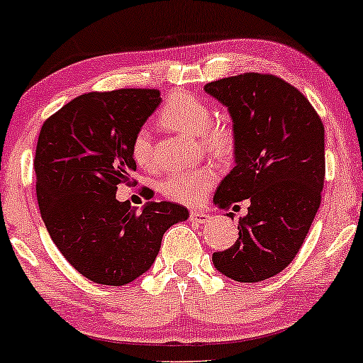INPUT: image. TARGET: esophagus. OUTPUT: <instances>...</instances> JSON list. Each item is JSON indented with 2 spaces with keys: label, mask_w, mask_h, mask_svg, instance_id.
Here are the masks:
<instances>
[{
  "label": "esophagus",
  "mask_w": 363,
  "mask_h": 363,
  "mask_svg": "<svg viewBox=\"0 0 363 363\" xmlns=\"http://www.w3.org/2000/svg\"><path fill=\"white\" fill-rule=\"evenodd\" d=\"M189 220L193 223H206L208 220H210V215L205 213V211H201V210H193L189 213Z\"/></svg>",
  "instance_id": "esophagus-1"
}]
</instances>
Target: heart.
<instances>
[{
	"label": "heart",
	"instance_id": "heart-1",
	"mask_svg": "<svg viewBox=\"0 0 363 363\" xmlns=\"http://www.w3.org/2000/svg\"><path fill=\"white\" fill-rule=\"evenodd\" d=\"M160 123L174 131L199 136V141L211 155L227 157L234 147V129L223 121H213V109L196 95L177 91L169 97L160 111ZM131 157L141 169L153 167L152 138L147 129H140L131 140ZM215 170L196 167L177 170L162 181L160 191L165 198L181 205H196L215 184Z\"/></svg>",
	"mask_w": 363,
	"mask_h": 363
}]
</instances>
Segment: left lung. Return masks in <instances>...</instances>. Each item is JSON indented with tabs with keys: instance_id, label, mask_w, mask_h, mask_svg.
I'll return each instance as SVG.
<instances>
[{
	"instance_id": "left-lung-1",
	"label": "left lung",
	"mask_w": 363,
	"mask_h": 363,
	"mask_svg": "<svg viewBox=\"0 0 363 363\" xmlns=\"http://www.w3.org/2000/svg\"><path fill=\"white\" fill-rule=\"evenodd\" d=\"M205 90L234 121L235 167L220 182L215 205L230 210L251 201L235 244L213 252V264L235 281L268 280L294 261L319 210L323 121L301 90L274 74L242 73L206 83Z\"/></svg>"
}]
</instances>
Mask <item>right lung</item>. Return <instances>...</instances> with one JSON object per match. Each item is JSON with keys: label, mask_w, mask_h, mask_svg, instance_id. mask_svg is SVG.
Returning a JSON list of instances; mask_svg holds the SVG:
<instances>
[{"label": "right lung", "mask_w": 363, "mask_h": 363, "mask_svg": "<svg viewBox=\"0 0 363 363\" xmlns=\"http://www.w3.org/2000/svg\"><path fill=\"white\" fill-rule=\"evenodd\" d=\"M155 89L90 91L45 119L37 140V201L52 242L78 273L121 286L155 261L170 225L189 213L170 201L138 211L116 199L131 186V140L160 104Z\"/></svg>", "instance_id": "add662e5"}]
</instances>
